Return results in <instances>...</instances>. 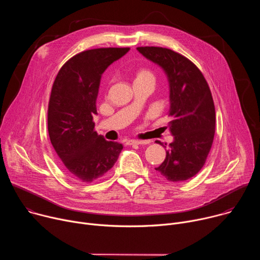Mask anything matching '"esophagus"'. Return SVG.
I'll use <instances>...</instances> for the list:
<instances>
[{"instance_id":"esophagus-1","label":"esophagus","mask_w":260,"mask_h":260,"mask_svg":"<svg viewBox=\"0 0 260 260\" xmlns=\"http://www.w3.org/2000/svg\"><path fill=\"white\" fill-rule=\"evenodd\" d=\"M149 141H143V140H127L126 145H141V144H148Z\"/></svg>"}]
</instances>
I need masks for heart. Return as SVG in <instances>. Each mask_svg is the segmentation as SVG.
Wrapping results in <instances>:
<instances>
[{"mask_svg":"<svg viewBox=\"0 0 260 260\" xmlns=\"http://www.w3.org/2000/svg\"><path fill=\"white\" fill-rule=\"evenodd\" d=\"M154 79L153 73L147 68H140L136 72V79L135 80H143V79Z\"/></svg>","mask_w":260,"mask_h":260,"instance_id":"1","label":"heart"}]
</instances>
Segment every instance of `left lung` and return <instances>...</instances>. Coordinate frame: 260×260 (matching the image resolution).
I'll list each match as a JSON object with an SVG mask.
<instances>
[{"label": "left lung", "instance_id": "obj_1", "mask_svg": "<svg viewBox=\"0 0 260 260\" xmlns=\"http://www.w3.org/2000/svg\"><path fill=\"white\" fill-rule=\"evenodd\" d=\"M137 49L162 68L170 85V131L174 141L155 170L171 182L188 180L204 167L214 140L216 117L210 87L200 69L184 55L162 47Z\"/></svg>", "mask_w": 260, "mask_h": 260}]
</instances>
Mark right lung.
I'll return each instance as SVG.
<instances>
[{"mask_svg": "<svg viewBox=\"0 0 260 260\" xmlns=\"http://www.w3.org/2000/svg\"><path fill=\"white\" fill-rule=\"evenodd\" d=\"M129 50L96 48L71 57L58 71L48 104L50 142L66 170L91 183L112 169L123 146L94 132L93 115L102 74Z\"/></svg>", "mask_w": 260, "mask_h": 260, "instance_id": "obj_1", "label": "right lung"}]
</instances>
